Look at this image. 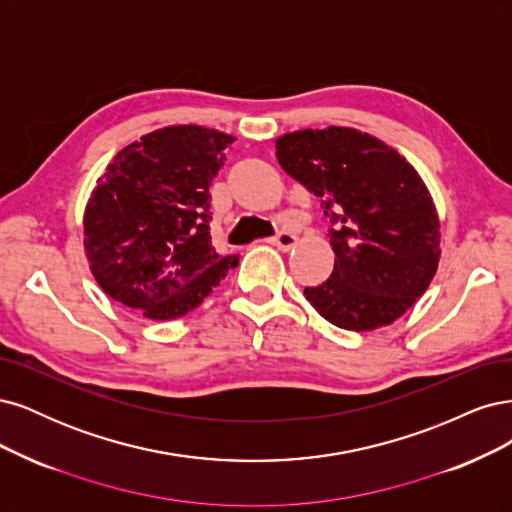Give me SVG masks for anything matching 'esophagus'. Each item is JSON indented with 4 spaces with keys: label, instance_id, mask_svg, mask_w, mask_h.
Instances as JSON below:
<instances>
[{
    "label": "esophagus",
    "instance_id": "1",
    "mask_svg": "<svg viewBox=\"0 0 512 512\" xmlns=\"http://www.w3.org/2000/svg\"><path fill=\"white\" fill-rule=\"evenodd\" d=\"M270 242L276 246V249H280V251H291V249H295V244H298V238H295V236L289 234V232H280V234L274 236Z\"/></svg>",
    "mask_w": 512,
    "mask_h": 512
}]
</instances>
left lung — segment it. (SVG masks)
<instances>
[{"label": "left lung", "mask_w": 512, "mask_h": 512, "mask_svg": "<svg viewBox=\"0 0 512 512\" xmlns=\"http://www.w3.org/2000/svg\"><path fill=\"white\" fill-rule=\"evenodd\" d=\"M280 168L321 197L334 227V272L304 295L349 332L391 325L430 287L440 261V221L430 189L395 148L353 127L289 131L276 140Z\"/></svg>", "instance_id": "1"}]
</instances>
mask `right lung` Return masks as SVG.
Masks as SVG:
<instances>
[{
	"label": "right lung",
	"mask_w": 512,
	"mask_h": 512,
	"mask_svg": "<svg viewBox=\"0 0 512 512\" xmlns=\"http://www.w3.org/2000/svg\"><path fill=\"white\" fill-rule=\"evenodd\" d=\"M236 138L202 125H170L127 144L85 206V257L114 302L151 321L200 306L236 255L208 232V187Z\"/></svg>",
	"instance_id": "1"
}]
</instances>
